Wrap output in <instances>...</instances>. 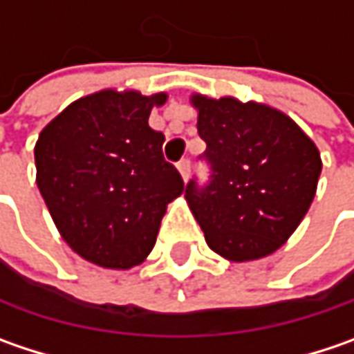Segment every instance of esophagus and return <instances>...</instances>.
Masks as SVG:
<instances>
[{"label":"esophagus","mask_w":354,"mask_h":354,"mask_svg":"<svg viewBox=\"0 0 354 354\" xmlns=\"http://www.w3.org/2000/svg\"><path fill=\"white\" fill-rule=\"evenodd\" d=\"M177 169H179V173H181V177L187 181V177H189V171H191V163L189 159H181L179 163H177Z\"/></svg>","instance_id":"34e87169"}]
</instances>
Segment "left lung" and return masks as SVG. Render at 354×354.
Masks as SVG:
<instances>
[{
	"instance_id": "1",
	"label": "left lung",
	"mask_w": 354,
	"mask_h": 354,
	"mask_svg": "<svg viewBox=\"0 0 354 354\" xmlns=\"http://www.w3.org/2000/svg\"><path fill=\"white\" fill-rule=\"evenodd\" d=\"M199 159L209 179H191L185 199L207 245L232 262L276 252L306 215L320 177V153L284 113L232 96L195 94Z\"/></svg>"
}]
</instances>
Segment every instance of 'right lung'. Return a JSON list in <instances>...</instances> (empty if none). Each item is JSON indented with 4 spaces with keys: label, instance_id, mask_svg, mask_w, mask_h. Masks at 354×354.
I'll list each match as a JSON object with an SVG mask.
<instances>
[{
    "label": "right lung",
    "instance_id": "right-lung-1",
    "mask_svg": "<svg viewBox=\"0 0 354 354\" xmlns=\"http://www.w3.org/2000/svg\"><path fill=\"white\" fill-rule=\"evenodd\" d=\"M167 94L100 90L64 109L36 142V181L66 243L84 260L127 270L153 250L167 205L185 185L149 127Z\"/></svg>",
    "mask_w": 354,
    "mask_h": 354
}]
</instances>
